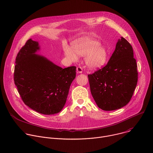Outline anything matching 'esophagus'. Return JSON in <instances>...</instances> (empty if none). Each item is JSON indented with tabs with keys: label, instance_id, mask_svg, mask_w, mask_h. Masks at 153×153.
Here are the masks:
<instances>
[{
	"label": "esophagus",
	"instance_id": "1",
	"mask_svg": "<svg viewBox=\"0 0 153 153\" xmlns=\"http://www.w3.org/2000/svg\"><path fill=\"white\" fill-rule=\"evenodd\" d=\"M83 72V69L81 67H77V73H82Z\"/></svg>",
	"mask_w": 153,
	"mask_h": 153
}]
</instances>
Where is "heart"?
I'll return each instance as SVG.
<instances>
[{"mask_svg":"<svg viewBox=\"0 0 153 153\" xmlns=\"http://www.w3.org/2000/svg\"><path fill=\"white\" fill-rule=\"evenodd\" d=\"M73 48L74 49L68 45H65L63 48L65 55L70 61L76 62L79 59V56H86V63L92 68H100L106 62L107 51L97 40L83 39L76 43Z\"/></svg>","mask_w":153,"mask_h":153,"instance_id":"1","label":"heart"}]
</instances>
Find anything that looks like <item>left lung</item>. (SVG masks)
<instances>
[{
	"instance_id": "8db88e82",
	"label": "left lung",
	"mask_w": 153,
	"mask_h": 153,
	"mask_svg": "<svg viewBox=\"0 0 153 153\" xmlns=\"http://www.w3.org/2000/svg\"><path fill=\"white\" fill-rule=\"evenodd\" d=\"M137 67L132 46L122 37L105 66L88 75L91 94L99 108L112 111L128 103L137 83Z\"/></svg>"
}]
</instances>
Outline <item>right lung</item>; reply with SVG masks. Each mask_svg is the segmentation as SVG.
Wrapping results in <instances>:
<instances>
[{
	"label": "right lung",
	"instance_id": "obj_1",
	"mask_svg": "<svg viewBox=\"0 0 153 153\" xmlns=\"http://www.w3.org/2000/svg\"><path fill=\"white\" fill-rule=\"evenodd\" d=\"M38 50V42L31 39L21 48L16 58L14 83L26 105L43 114H54L66 103L76 67L63 69L34 54Z\"/></svg>",
	"mask_w": 153,
	"mask_h": 153
}]
</instances>
